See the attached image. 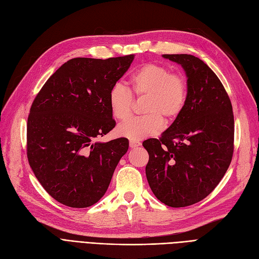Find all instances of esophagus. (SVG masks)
Listing matches in <instances>:
<instances>
[{"instance_id": "obj_1", "label": "esophagus", "mask_w": 259, "mask_h": 259, "mask_svg": "<svg viewBox=\"0 0 259 259\" xmlns=\"http://www.w3.org/2000/svg\"><path fill=\"white\" fill-rule=\"evenodd\" d=\"M141 144L139 141H137V140H130V147L132 148V149H135V148H137V147H139Z\"/></svg>"}]
</instances>
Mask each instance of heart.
Listing matches in <instances>:
<instances>
[{"instance_id": "obj_1", "label": "heart", "mask_w": 259, "mask_h": 259, "mask_svg": "<svg viewBox=\"0 0 259 259\" xmlns=\"http://www.w3.org/2000/svg\"><path fill=\"white\" fill-rule=\"evenodd\" d=\"M132 91L138 96H148L141 117L132 118L118 127L120 136L140 140L158 134L166 121L176 120L184 110L187 101V82L180 73L160 64L148 63L140 66L130 79ZM112 117L123 121L130 117L134 97L128 88L114 84L108 94Z\"/></svg>"}]
</instances>
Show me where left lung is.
<instances>
[{"label":"left lung","mask_w":259,"mask_h":259,"mask_svg":"<svg viewBox=\"0 0 259 259\" xmlns=\"http://www.w3.org/2000/svg\"><path fill=\"white\" fill-rule=\"evenodd\" d=\"M187 78L184 110L160 136L142 142L148 151V183L172 208L202 200L226 174L234 152L233 106L214 72L191 55H163Z\"/></svg>","instance_id":"left-lung-1"}]
</instances>
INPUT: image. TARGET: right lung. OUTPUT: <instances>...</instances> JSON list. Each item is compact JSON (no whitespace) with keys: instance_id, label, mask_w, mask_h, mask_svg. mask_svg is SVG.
Here are the masks:
<instances>
[{"instance_id":"add662e5","label":"right lung","mask_w":259,"mask_h":259,"mask_svg":"<svg viewBox=\"0 0 259 259\" xmlns=\"http://www.w3.org/2000/svg\"><path fill=\"white\" fill-rule=\"evenodd\" d=\"M134 57L69 60L35 97L28 118L26 153L35 177L60 203L72 208L96 203L127 152L126 138L108 142L96 138L115 126L108 94Z\"/></svg>"}]
</instances>
